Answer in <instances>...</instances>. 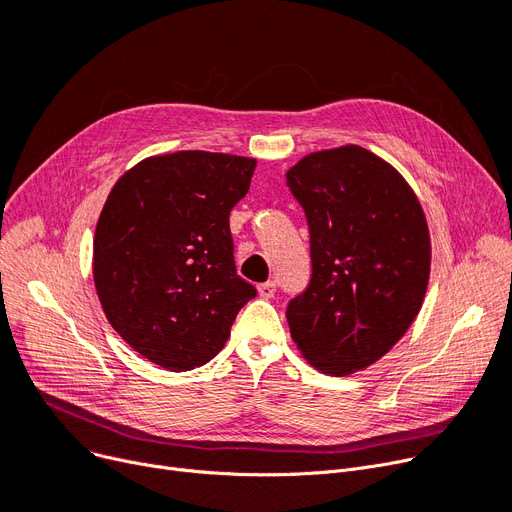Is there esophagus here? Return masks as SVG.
<instances>
[{
	"instance_id": "1",
	"label": "esophagus",
	"mask_w": 512,
	"mask_h": 512,
	"mask_svg": "<svg viewBox=\"0 0 512 512\" xmlns=\"http://www.w3.org/2000/svg\"><path fill=\"white\" fill-rule=\"evenodd\" d=\"M257 292L261 299H272L276 294V282H263L257 286Z\"/></svg>"
}]
</instances>
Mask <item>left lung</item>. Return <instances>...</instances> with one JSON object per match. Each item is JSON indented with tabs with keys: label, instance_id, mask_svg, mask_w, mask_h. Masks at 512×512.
<instances>
[{
	"label": "left lung",
	"instance_id": "8db88e82",
	"mask_svg": "<svg viewBox=\"0 0 512 512\" xmlns=\"http://www.w3.org/2000/svg\"><path fill=\"white\" fill-rule=\"evenodd\" d=\"M286 184L305 209L313 265L286 311L290 336L317 371L342 378L415 321L432 265L425 213L400 172L359 145L305 155Z\"/></svg>",
	"mask_w": 512,
	"mask_h": 512
}]
</instances>
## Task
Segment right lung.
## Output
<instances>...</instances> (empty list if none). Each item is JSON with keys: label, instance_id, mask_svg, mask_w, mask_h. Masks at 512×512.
<instances>
[{"label": "right lung", "instance_id": "add662e5", "mask_svg": "<svg viewBox=\"0 0 512 512\" xmlns=\"http://www.w3.org/2000/svg\"><path fill=\"white\" fill-rule=\"evenodd\" d=\"M255 166L230 153L153 155L107 195L93 238L95 290L112 328L151 363L205 365L257 294L236 274L230 234Z\"/></svg>", "mask_w": 512, "mask_h": 512}]
</instances>
